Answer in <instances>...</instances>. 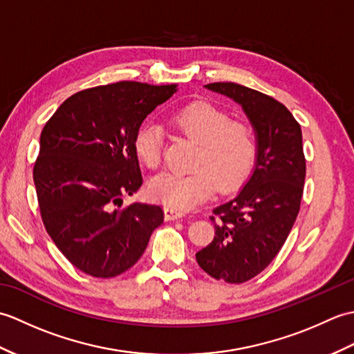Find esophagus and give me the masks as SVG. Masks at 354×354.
Masks as SVG:
<instances>
[{
  "label": "esophagus",
  "mask_w": 354,
  "mask_h": 354,
  "mask_svg": "<svg viewBox=\"0 0 354 354\" xmlns=\"http://www.w3.org/2000/svg\"><path fill=\"white\" fill-rule=\"evenodd\" d=\"M184 216H185V213L181 212V209H176V208H171V207L164 208L165 221H176V219H181V217H184Z\"/></svg>",
  "instance_id": "1"
}]
</instances>
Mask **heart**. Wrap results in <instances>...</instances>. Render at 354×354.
<instances>
[{
  "label": "heart",
  "mask_w": 354,
  "mask_h": 354,
  "mask_svg": "<svg viewBox=\"0 0 354 354\" xmlns=\"http://www.w3.org/2000/svg\"><path fill=\"white\" fill-rule=\"evenodd\" d=\"M171 123L187 138L198 142L192 173H162L149 185L150 198L176 209L201 204L217 190L239 189L254 167L257 138L250 124L230 120L227 112L205 102L192 103L171 115ZM162 127L142 124L135 133L133 149L140 161L156 169L162 156Z\"/></svg>",
  "instance_id": "b5f03b06"
}]
</instances>
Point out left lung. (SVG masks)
<instances>
[{
	"label": "left lung",
	"mask_w": 354,
	"mask_h": 354,
	"mask_svg": "<svg viewBox=\"0 0 354 354\" xmlns=\"http://www.w3.org/2000/svg\"><path fill=\"white\" fill-rule=\"evenodd\" d=\"M205 88L242 106L257 156L237 196L213 209L214 239L196 260L216 280L245 283L275 259L295 223L306 178L301 127L284 104L255 89L232 82Z\"/></svg>",
	"instance_id": "8db88e82"
}]
</instances>
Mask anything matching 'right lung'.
Returning a JSON list of instances; mask_svg holds the SVG:
<instances>
[{"label":"right lung","instance_id":"obj_1","mask_svg":"<svg viewBox=\"0 0 354 354\" xmlns=\"http://www.w3.org/2000/svg\"><path fill=\"white\" fill-rule=\"evenodd\" d=\"M176 86L117 82L84 89L44 126L33 169L42 222L82 272L97 278L123 274L162 223L160 205L120 207L142 184L135 133Z\"/></svg>","mask_w":354,"mask_h":354}]
</instances>
